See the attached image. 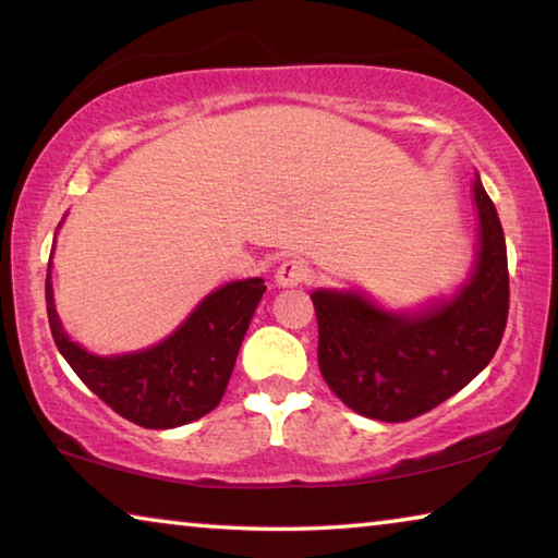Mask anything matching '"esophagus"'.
Returning <instances> with one entry per match:
<instances>
[{"label": "esophagus", "mask_w": 558, "mask_h": 558, "mask_svg": "<svg viewBox=\"0 0 558 558\" xmlns=\"http://www.w3.org/2000/svg\"><path fill=\"white\" fill-rule=\"evenodd\" d=\"M305 278H307L305 263L290 258V260L280 263V268L276 272V286L278 288H298V286H302V282H305Z\"/></svg>", "instance_id": "34e87169"}]
</instances>
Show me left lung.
Masks as SVG:
<instances>
[{"mask_svg": "<svg viewBox=\"0 0 558 558\" xmlns=\"http://www.w3.org/2000/svg\"><path fill=\"white\" fill-rule=\"evenodd\" d=\"M475 258L450 295L393 310L369 292L317 288L319 372L349 409L399 423L436 409L485 369L507 325L505 231L480 174Z\"/></svg>", "mask_w": 558, "mask_h": 558, "instance_id": "obj_1", "label": "left lung"}]
</instances>
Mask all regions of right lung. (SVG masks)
Listing matches in <instances>:
<instances>
[{
    "instance_id": "add662e5",
    "label": "right lung",
    "mask_w": 558,
    "mask_h": 558,
    "mask_svg": "<svg viewBox=\"0 0 558 558\" xmlns=\"http://www.w3.org/2000/svg\"><path fill=\"white\" fill-rule=\"evenodd\" d=\"M51 258L46 272V313L53 342L98 399L143 428L184 426L219 405L245 329L266 292L263 278L231 280L211 290L162 342L102 356L73 342L63 329L53 302Z\"/></svg>"
}]
</instances>
